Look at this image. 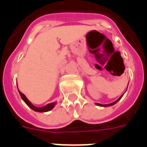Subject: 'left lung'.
I'll return each instance as SVG.
<instances>
[{
	"label": "left lung",
	"mask_w": 147,
	"mask_h": 147,
	"mask_svg": "<svg viewBox=\"0 0 147 147\" xmlns=\"http://www.w3.org/2000/svg\"><path fill=\"white\" fill-rule=\"evenodd\" d=\"M123 94H122V95L120 96V98L117 99V101H115V102H113V103H110V104H108V105H102V104H99V103H96V105H99V106H104V107H108V106H111V105H113L114 104H116V103H117V102H118V101H119V100H120V99L122 97H123Z\"/></svg>",
	"instance_id": "left-lung-1"
}]
</instances>
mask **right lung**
Listing matches in <instances>:
<instances>
[{
	"label": "right lung",
	"instance_id": "right-lung-1",
	"mask_svg": "<svg viewBox=\"0 0 147 147\" xmlns=\"http://www.w3.org/2000/svg\"><path fill=\"white\" fill-rule=\"evenodd\" d=\"M19 93H20V94L21 96V98L23 99L24 101V102L27 104L29 107H30L31 109H33L34 111H35V112H39V113H45V112H48V111H50L51 109H53V107L56 105V102H53V103H49L48 105H45V106H43V107H36V106H34V105L31 103V102L27 98V97L24 95L23 93H21L20 90H19Z\"/></svg>",
	"mask_w": 147,
	"mask_h": 147
}]
</instances>
